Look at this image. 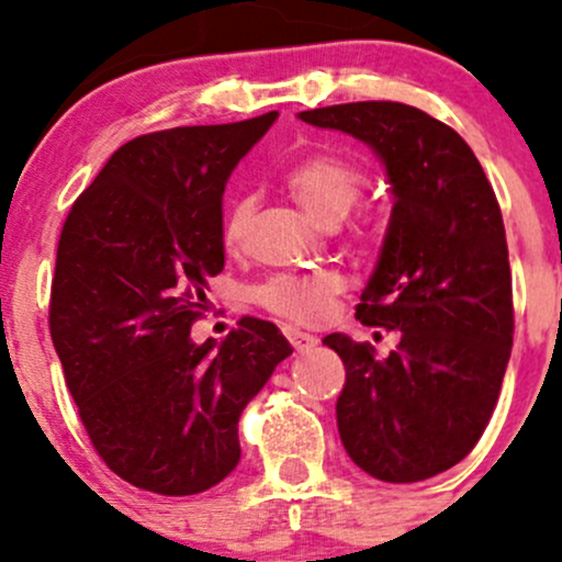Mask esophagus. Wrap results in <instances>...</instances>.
Returning <instances> with one entry per match:
<instances>
[{"label":"esophagus","instance_id":"esophagus-1","mask_svg":"<svg viewBox=\"0 0 562 562\" xmlns=\"http://www.w3.org/2000/svg\"><path fill=\"white\" fill-rule=\"evenodd\" d=\"M285 337L291 339L296 353H307V350H313L317 345V337H313V334L307 331H299V328H285Z\"/></svg>","mask_w":562,"mask_h":562}]
</instances>
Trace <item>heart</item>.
I'll use <instances>...</instances> for the list:
<instances>
[{
    "label": "heart",
    "instance_id": "b5f03b06",
    "mask_svg": "<svg viewBox=\"0 0 562 562\" xmlns=\"http://www.w3.org/2000/svg\"><path fill=\"white\" fill-rule=\"evenodd\" d=\"M364 176L356 166L337 155L315 151L302 157L285 171V187L313 217L326 225H337L359 201ZM255 201L241 195L228 206L223 220V245L239 249L245 245L252 223ZM342 291V277L337 271H313V274H277L255 288V302L269 313L293 323H315L328 313V304Z\"/></svg>",
    "mask_w": 562,
    "mask_h": 562
}]
</instances>
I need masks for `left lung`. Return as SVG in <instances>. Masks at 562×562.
I'll return each mask as SVG.
<instances>
[{
    "label": "left lung",
    "mask_w": 562,
    "mask_h": 562,
    "mask_svg": "<svg viewBox=\"0 0 562 562\" xmlns=\"http://www.w3.org/2000/svg\"><path fill=\"white\" fill-rule=\"evenodd\" d=\"M299 119L370 146L394 195L356 317L400 331V345L378 359L348 334L323 339L345 364L339 438L375 479H432L479 443L512 356V269L495 190L459 133L413 105L370 100Z\"/></svg>",
    "instance_id": "obj_1"
}]
</instances>
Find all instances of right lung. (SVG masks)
Segmentation results:
<instances>
[{"label":"right lung","instance_id":"add662e5","mask_svg":"<svg viewBox=\"0 0 562 562\" xmlns=\"http://www.w3.org/2000/svg\"><path fill=\"white\" fill-rule=\"evenodd\" d=\"M280 116L138 135L78 195L56 249L50 339L89 440L138 490L198 495L239 464V416L293 353L241 317L195 345L209 277L225 266L223 192Z\"/></svg>","mask_w":562,"mask_h":562}]
</instances>
